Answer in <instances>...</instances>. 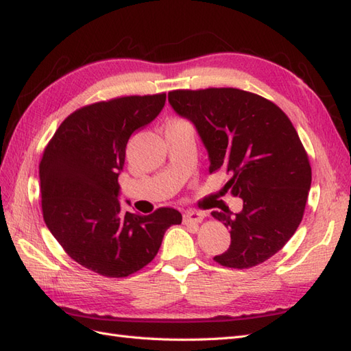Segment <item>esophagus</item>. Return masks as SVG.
Here are the masks:
<instances>
[{
  "label": "esophagus",
  "mask_w": 351,
  "mask_h": 351,
  "mask_svg": "<svg viewBox=\"0 0 351 351\" xmlns=\"http://www.w3.org/2000/svg\"><path fill=\"white\" fill-rule=\"evenodd\" d=\"M203 218H205V213H200V210H195V209H189L182 215L185 224H197Z\"/></svg>",
  "instance_id": "1"
}]
</instances>
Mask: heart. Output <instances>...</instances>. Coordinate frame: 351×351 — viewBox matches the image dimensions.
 <instances>
[{"label": "heart", "instance_id": "obj_1", "mask_svg": "<svg viewBox=\"0 0 351 351\" xmlns=\"http://www.w3.org/2000/svg\"><path fill=\"white\" fill-rule=\"evenodd\" d=\"M170 122H185L184 119H172Z\"/></svg>", "mask_w": 351, "mask_h": 351}]
</instances>
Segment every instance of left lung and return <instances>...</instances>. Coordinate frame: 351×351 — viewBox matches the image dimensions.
Here are the masks:
<instances>
[{"label": "left lung", "instance_id": "obj_1", "mask_svg": "<svg viewBox=\"0 0 351 351\" xmlns=\"http://www.w3.org/2000/svg\"><path fill=\"white\" fill-rule=\"evenodd\" d=\"M169 101L189 118L209 152V172L230 176L224 191L242 210H214L230 229V247L214 260L248 269L276 254L295 234L311 186V165L291 121L274 101L238 88L175 89Z\"/></svg>", "mask_w": 351, "mask_h": 351}]
</instances>
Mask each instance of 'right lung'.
<instances>
[{"label":"right lung","instance_id":"obj_1","mask_svg":"<svg viewBox=\"0 0 351 351\" xmlns=\"http://www.w3.org/2000/svg\"><path fill=\"white\" fill-rule=\"evenodd\" d=\"M165 103L166 93L86 104L61 122L40 161L47 229L75 262L108 278L151 263L166 230L182 221L173 208L124 214L118 200L128 138Z\"/></svg>","mask_w":351,"mask_h":351}]
</instances>
